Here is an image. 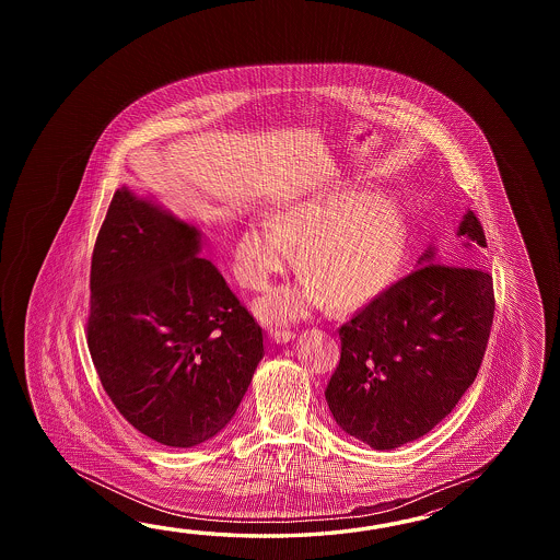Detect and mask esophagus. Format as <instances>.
Listing matches in <instances>:
<instances>
[{
    "label": "esophagus",
    "instance_id": "obj_1",
    "mask_svg": "<svg viewBox=\"0 0 560 560\" xmlns=\"http://www.w3.org/2000/svg\"><path fill=\"white\" fill-rule=\"evenodd\" d=\"M270 340L275 342V345H285V342H290V340H294V332L292 330H270Z\"/></svg>",
    "mask_w": 560,
    "mask_h": 560
}]
</instances>
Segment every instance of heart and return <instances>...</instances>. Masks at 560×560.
Returning <instances> with one entry per match:
<instances>
[{"mask_svg": "<svg viewBox=\"0 0 560 560\" xmlns=\"http://www.w3.org/2000/svg\"><path fill=\"white\" fill-rule=\"evenodd\" d=\"M296 250L302 278L256 302L266 324L300 320L322 300L358 310L382 296L405 264L408 224L384 191L332 188L285 203L268 222H248L232 248V272L246 290H266Z\"/></svg>", "mask_w": 560, "mask_h": 560, "instance_id": "1", "label": "heart"}]
</instances>
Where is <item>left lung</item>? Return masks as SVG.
<instances>
[{"label": "left lung", "mask_w": 560, "mask_h": 560, "mask_svg": "<svg viewBox=\"0 0 560 560\" xmlns=\"http://www.w3.org/2000/svg\"><path fill=\"white\" fill-rule=\"evenodd\" d=\"M456 236L460 252L436 258L430 246L418 270L340 328V364L326 402L336 424L374 451H393L434 429L482 364L494 290L492 276L476 268L487 238L475 212H466Z\"/></svg>", "instance_id": "left-lung-1"}]
</instances>
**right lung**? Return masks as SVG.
Here are the masks:
<instances>
[{
  "label": "right lung",
  "instance_id": "1",
  "mask_svg": "<svg viewBox=\"0 0 560 560\" xmlns=\"http://www.w3.org/2000/svg\"><path fill=\"white\" fill-rule=\"evenodd\" d=\"M202 232L121 186L92 256L88 348L119 415L190 448L238 410L264 357L262 328L202 252Z\"/></svg>",
  "mask_w": 560,
  "mask_h": 560
}]
</instances>
